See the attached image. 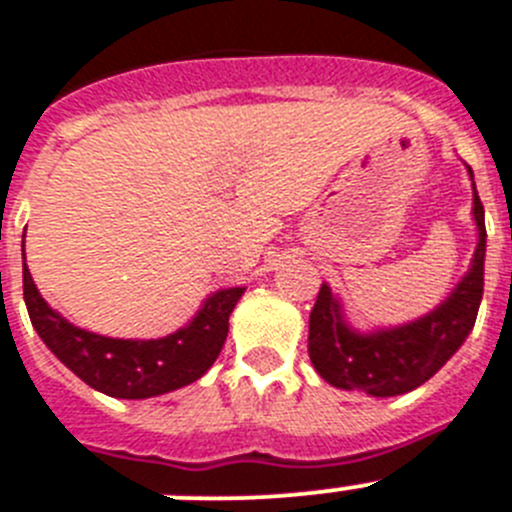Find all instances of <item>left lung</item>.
Wrapping results in <instances>:
<instances>
[{
    "label": "left lung",
    "mask_w": 512,
    "mask_h": 512,
    "mask_svg": "<svg viewBox=\"0 0 512 512\" xmlns=\"http://www.w3.org/2000/svg\"><path fill=\"white\" fill-rule=\"evenodd\" d=\"M472 175V170H470ZM475 187V182H472ZM475 223L480 241L470 271L447 302L411 325L393 330L360 332L342 320L340 304L322 284L309 312V360L327 383L370 396H398L426 383L459 350L475 327L485 287V208L475 190Z\"/></svg>",
    "instance_id": "1"
}]
</instances>
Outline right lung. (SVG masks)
<instances>
[{"label":"right lung","instance_id":"right-lung-1","mask_svg":"<svg viewBox=\"0 0 512 512\" xmlns=\"http://www.w3.org/2000/svg\"><path fill=\"white\" fill-rule=\"evenodd\" d=\"M22 292L37 335L81 381L114 398H152L198 381L215 363L243 289L215 292L190 325L159 340H114L73 327L40 297L27 264Z\"/></svg>","mask_w":512,"mask_h":512}]
</instances>
